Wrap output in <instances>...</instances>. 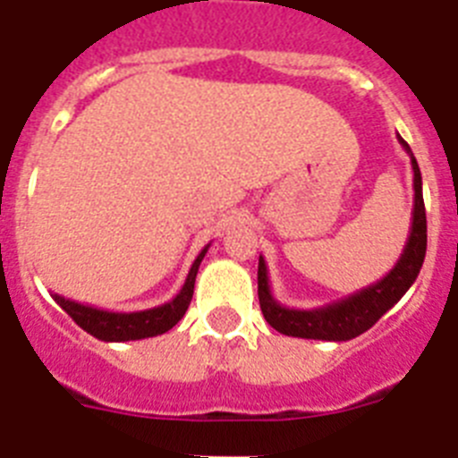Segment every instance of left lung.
<instances>
[{
  "mask_svg": "<svg viewBox=\"0 0 458 458\" xmlns=\"http://www.w3.org/2000/svg\"><path fill=\"white\" fill-rule=\"evenodd\" d=\"M403 151L411 156L412 167V220L408 241L403 245V252L394 268L380 277L374 284L346 295L342 301L327 302L323 307H311V310H293L282 302L270 291L268 268L266 259L259 257V305L264 311L266 321L282 335L302 339H323V342H349L358 335L367 333L376 321H378L387 310L402 301V295L418 279L420 268L424 264L427 254V213H424L422 199V174H420L418 160L412 156L411 147L403 141L402 135H396Z\"/></svg>",
  "mask_w": 458,
  "mask_h": 458,
  "instance_id": "1",
  "label": "left lung"
}]
</instances>
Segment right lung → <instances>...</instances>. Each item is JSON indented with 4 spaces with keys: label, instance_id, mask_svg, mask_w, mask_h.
I'll return each mask as SVG.
<instances>
[{
    "label": "right lung",
    "instance_id": "1",
    "mask_svg": "<svg viewBox=\"0 0 458 458\" xmlns=\"http://www.w3.org/2000/svg\"><path fill=\"white\" fill-rule=\"evenodd\" d=\"M208 248L210 242L197 254L179 293L174 295L169 302H165V305L151 307V310L109 311L100 310V307L84 305V302L78 301H71V298H64L59 293H52V298H55L56 305L62 307L82 330H87L89 335H93L100 342H135V339L156 337V335H163L167 330H172L183 318L185 311H188V305L194 293L197 270H199L201 259L206 257Z\"/></svg>",
    "mask_w": 458,
    "mask_h": 458
}]
</instances>
